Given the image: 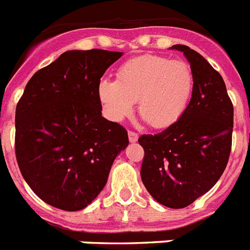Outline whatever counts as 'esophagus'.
<instances>
[{
  "label": "esophagus",
  "mask_w": 250,
  "mask_h": 250,
  "mask_svg": "<svg viewBox=\"0 0 250 250\" xmlns=\"http://www.w3.org/2000/svg\"><path fill=\"white\" fill-rule=\"evenodd\" d=\"M127 135H129V141H130L131 143H134V142L138 141V134L135 131H129Z\"/></svg>",
  "instance_id": "34e87169"
}]
</instances>
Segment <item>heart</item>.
Segmentation results:
<instances>
[{"label":"heart","instance_id":"heart-1","mask_svg":"<svg viewBox=\"0 0 250 250\" xmlns=\"http://www.w3.org/2000/svg\"><path fill=\"white\" fill-rule=\"evenodd\" d=\"M192 69L186 62L159 55H143L124 63L116 81L102 80L98 97L107 115L120 121L133 111L149 126L164 129L175 124L185 113L192 97Z\"/></svg>","mask_w":250,"mask_h":250}]
</instances>
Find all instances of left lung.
Instances as JSON below:
<instances>
[{
    "label": "left lung",
    "mask_w": 250,
    "mask_h": 250,
    "mask_svg": "<svg viewBox=\"0 0 250 250\" xmlns=\"http://www.w3.org/2000/svg\"><path fill=\"white\" fill-rule=\"evenodd\" d=\"M195 85L185 113L175 124L138 142L145 149L141 178L151 196L167 208L188 207L218 182L232 145L233 105L222 76L186 45Z\"/></svg>",
    "instance_id": "1"
}]
</instances>
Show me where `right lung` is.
<instances>
[{"mask_svg":"<svg viewBox=\"0 0 250 250\" xmlns=\"http://www.w3.org/2000/svg\"><path fill=\"white\" fill-rule=\"evenodd\" d=\"M123 53L71 50L28 81L15 112L23 178L46 204L81 210L104 188L127 131L102 116L98 86Z\"/></svg>","mask_w":250,"mask_h":250,"instance_id":"1","label":"right lung"}]
</instances>
